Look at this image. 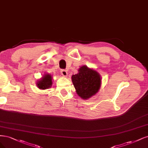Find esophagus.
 <instances>
[{"label":"esophagus","instance_id":"34e87169","mask_svg":"<svg viewBox=\"0 0 148 148\" xmlns=\"http://www.w3.org/2000/svg\"><path fill=\"white\" fill-rule=\"evenodd\" d=\"M60 73H61V75H62V76H65V77L68 75V72L65 70H61Z\"/></svg>","mask_w":148,"mask_h":148}]
</instances>
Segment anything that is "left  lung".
<instances>
[{
  "mask_svg": "<svg viewBox=\"0 0 148 148\" xmlns=\"http://www.w3.org/2000/svg\"><path fill=\"white\" fill-rule=\"evenodd\" d=\"M72 80L76 93L85 100L96 94L101 86L100 74L86 65L81 67L78 73L72 76Z\"/></svg>",
  "mask_w": 148,
  "mask_h": 148,
  "instance_id": "1",
  "label": "left lung"
}]
</instances>
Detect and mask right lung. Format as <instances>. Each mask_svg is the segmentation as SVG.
<instances>
[{
	"label": "right lung",
	"instance_id": "obj_1",
	"mask_svg": "<svg viewBox=\"0 0 148 148\" xmlns=\"http://www.w3.org/2000/svg\"><path fill=\"white\" fill-rule=\"evenodd\" d=\"M52 84L53 79L51 75L49 73H47L45 74L43 77L37 81V86L39 89L44 90L51 87Z\"/></svg>",
	"mask_w": 148,
	"mask_h": 148
}]
</instances>
